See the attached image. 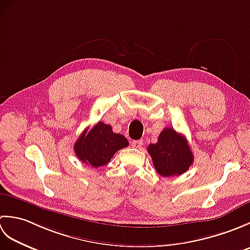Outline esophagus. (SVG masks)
<instances>
[{"instance_id":"esophagus-1","label":"esophagus","mask_w":250,"mask_h":250,"mask_svg":"<svg viewBox=\"0 0 250 250\" xmlns=\"http://www.w3.org/2000/svg\"><path fill=\"white\" fill-rule=\"evenodd\" d=\"M131 144H132V146H133L134 148H140V147L143 146V144H144V143H143L142 140H137V141L132 142Z\"/></svg>"}]
</instances>
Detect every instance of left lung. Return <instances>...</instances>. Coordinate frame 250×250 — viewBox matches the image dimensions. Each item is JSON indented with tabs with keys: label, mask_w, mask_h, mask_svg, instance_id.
<instances>
[{
	"label": "left lung",
	"mask_w": 250,
	"mask_h": 250,
	"mask_svg": "<svg viewBox=\"0 0 250 250\" xmlns=\"http://www.w3.org/2000/svg\"><path fill=\"white\" fill-rule=\"evenodd\" d=\"M156 171L163 177L182 175L193 163L187 139L172 128H166L156 144L147 147Z\"/></svg>",
	"instance_id": "obj_1"
}]
</instances>
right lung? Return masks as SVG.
Masks as SVG:
<instances>
[{"label": "right lung", "mask_w": 250, "mask_h": 250, "mask_svg": "<svg viewBox=\"0 0 250 250\" xmlns=\"http://www.w3.org/2000/svg\"><path fill=\"white\" fill-rule=\"evenodd\" d=\"M129 145L124 135L114 133L111 126L99 121L93 128L84 130L74 145L76 156L92 167L107 164L115 153Z\"/></svg>", "instance_id": "obj_1"}]
</instances>
